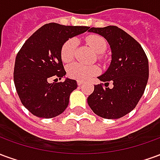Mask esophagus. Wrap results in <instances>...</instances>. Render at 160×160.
Segmentation results:
<instances>
[{
	"label": "esophagus",
	"instance_id": "34e87169",
	"mask_svg": "<svg viewBox=\"0 0 160 160\" xmlns=\"http://www.w3.org/2000/svg\"><path fill=\"white\" fill-rule=\"evenodd\" d=\"M83 81H81V80H77V85H78V86H81V85H83Z\"/></svg>",
	"mask_w": 160,
	"mask_h": 160
}]
</instances>
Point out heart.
<instances>
[{
	"mask_svg": "<svg viewBox=\"0 0 160 160\" xmlns=\"http://www.w3.org/2000/svg\"><path fill=\"white\" fill-rule=\"evenodd\" d=\"M87 43L94 52L102 54L105 51L107 43L103 37L96 34L89 35L86 38ZM77 41L75 38H69L63 43L61 49V58L63 62L68 63L74 58L76 51ZM99 72L96 66H83L80 63H73L68 67V74L70 78L78 80H86L96 75Z\"/></svg>",
	"mask_w": 160,
	"mask_h": 160,
	"instance_id": "b5f03b06",
	"label": "heart"
}]
</instances>
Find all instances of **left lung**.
Segmentation results:
<instances>
[{"mask_svg": "<svg viewBox=\"0 0 160 160\" xmlns=\"http://www.w3.org/2000/svg\"><path fill=\"white\" fill-rule=\"evenodd\" d=\"M107 40L111 49V62L98 77L104 82L94 86L87 103L94 113L106 119H118L133 111L144 93L149 76L148 60L144 49L134 38L115 26L92 27ZM113 87H108L109 81Z\"/></svg>", "mask_w": 160, "mask_h": 160, "instance_id": "1", "label": "left lung"}]
</instances>
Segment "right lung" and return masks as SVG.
<instances>
[{
    "label": "right lung",
    "mask_w": 160,
    "mask_h": 160,
    "mask_svg": "<svg viewBox=\"0 0 160 160\" xmlns=\"http://www.w3.org/2000/svg\"><path fill=\"white\" fill-rule=\"evenodd\" d=\"M88 26L46 24L36 31L17 54L13 80L19 99L36 117L52 118L62 114L77 88L76 80L49 83L53 76L62 79L64 69L61 49L67 40L87 32Z\"/></svg>",
    "instance_id": "add662e5"
}]
</instances>
